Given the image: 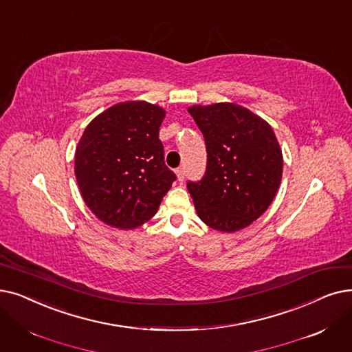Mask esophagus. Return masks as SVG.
Segmentation results:
<instances>
[{
	"mask_svg": "<svg viewBox=\"0 0 352 352\" xmlns=\"http://www.w3.org/2000/svg\"><path fill=\"white\" fill-rule=\"evenodd\" d=\"M175 174H177V178H178V181H179V182L184 181V168H182V166L177 168V170H175Z\"/></svg>",
	"mask_w": 352,
	"mask_h": 352,
	"instance_id": "34e87169",
	"label": "esophagus"
}]
</instances>
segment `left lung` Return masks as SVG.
I'll use <instances>...</instances> for the list:
<instances>
[{
	"instance_id": "left-lung-1",
	"label": "left lung",
	"mask_w": 352,
	"mask_h": 352,
	"mask_svg": "<svg viewBox=\"0 0 352 352\" xmlns=\"http://www.w3.org/2000/svg\"><path fill=\"white\" fill-rule=\"evenodd\" d=\"M204 135L207 170L187 188L208 227L234 233L269 208L283 173L276 135L265 119L230 102L188 108Z\"/></svg>"
}]
</instances>
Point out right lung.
I'll return each instance as SVG.
<instances>
[{"label": "right lung", "instance_id": "add662e5", "mask_svg": "<svg viewBox=\"0 0 352 352\" xmlns=\"http://www.w3.org/2000/svg\"><path fill=\"white\" fill-rule=\"evenodd\" d=\"M165 109L145 100L116 103L91 119L76 146L74 175L83 201L115 228L155 216L175 174L164 162Z\"/></svg>", "mask_w": 352, "mask_h": 352}]
</instances>
